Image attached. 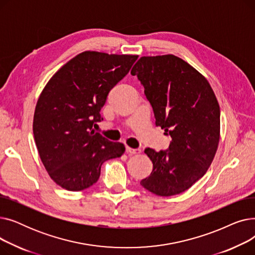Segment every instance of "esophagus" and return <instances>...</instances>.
<instances>
[{"mask_svg":"<svg viewBox=\"0 0 255 255\" xmlns=\"http://www.w3.org/2000/svg\"><path fill=\"white\" fill-rule=\"evenodd\" d=\"M126 152L130 155H135V154H139L141 152L140 149H132L130 146H126Z\"/></svg>","mask_w":255,"mask_h":255,"instance_id":"1","label":"esophagus"}]
</instances>
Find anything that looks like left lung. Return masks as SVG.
<instances>
[{"label": "left lung", "mask_w": 255, "mask_h": 255, "mask_svg": "<svg viewBox=\"0 0 255 255\" xmlns=\"http://www.w3.org/2000/svg\"><path fill=\"white\" fill-rule=\"evenodd\" d=\"M144 88L156 126L170 135L168 149H145L153 162L140 185L159 196L180 194L202 178L215 157L220 107L210 84L192 66L173 56L141 57L131 70Z\"/></svg>", "instance_id": "1"}]
</instances>
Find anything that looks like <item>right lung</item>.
<instances>
[{
    "label": "right lung",
    "mask_w": 255,
    "mask_h": 255,
    "mask_svg": "<svg viewBox=\"0 0 255 255\" xmlns=\"http://www.w3.org/2000/svg\"><path fill=\"white\" fill-rule=\"evenodd\" d=\"M137 56L85 51L53 75L37 101L34 138L50 178L69 191L95 184L101 165L121 157L125 146L93 130L111 90Z\"/></svg>",
    "instance_id": "obj_1"
}]
</instances>
